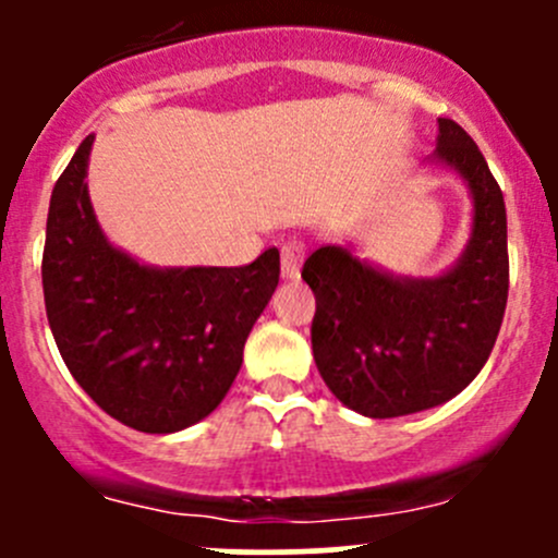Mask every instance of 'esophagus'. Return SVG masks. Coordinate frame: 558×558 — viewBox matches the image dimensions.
I'll return each mask as SVG.
<instances>
[{
    "label": "esophagus",
    "mask_w": 558,
    "mask_h": 558,
    "mask_svg": "<svg viewBox=\"0 0 558 558\" xmlns=\"http://www.w3.org/2000/svg\"><path fill=\"white\" fill-rule=\"evenodd\" d=\"M305 243L302 240H289L280 245V272L283 278H300V267L305 262Z\"/></svg>",
    "instance_id": "esophagus-1"
}]
</instances>
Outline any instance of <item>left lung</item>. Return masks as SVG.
Listing matches in <instances>:
<instances>
[{
    "label": "left lung",
    "mask_w": 558,
    "mask_h": 558,
    "mask_svg": "<svg viewBox=\"0 0 558 558\" xmlns=\"http://www.w3.org/2000/svg\"><path fill=\"white\" fill-rule=\"evenodd\" d=\"M437 159L470 183L475 229L451 272L397 280L342 247L307 256L315 294L313 359L329 391L369 418L429 410L475 380L497 342L508 305V216L475 140L440 118Z\"/></svg>",
    "instance_id": "8db88e82"
}]
</instances>
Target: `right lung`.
Segmentation results:
<instances>
[{"label": "right lung", "instance_id": "1", "mask_svg": "<svg viewBox=\"0 0 558 558\" xmlns=\"http://www.w3.org/2000/svg\"><path fill=\"white\" fill-rule=\"evenodd\" d=\"M94 137L50 194L43 294L61 359L123 426L170 435L221 404L280 278L278 247L243 267L150 269L105 240L86 191Z\"/></svg>", "mask_w": 558, "mask_h": 558}]
</instances>
